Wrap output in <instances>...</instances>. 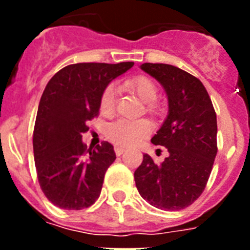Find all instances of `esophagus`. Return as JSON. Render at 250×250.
I'll return each mask as SVG.
<instances>
[{"mask_svg": "<svg viewBox=\"0 0 250 250\" xmlns=\"http://www.w3.org/2000/svg\"><path fill=\"white\" fill-rule=\"evenodd\" d=\"M125 151V149H124V147H121V146H115V154H116V155L118 156H120V155H123V152Z\"/></svg>", "mask_w": 250, "mask_h": 250, "instance_id": "obj_1", "label": "esophagus"}]
</instances>
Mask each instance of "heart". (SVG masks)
Listing matches in <instances>:
<instances>
[{
	"label": "heart",
	"mask_w": 250,
	"mask_h": 250,
	"mask_svg": "<svg viewBox=\"0 0 250 250\" xmlns=\"http://www.w3.org/2000/svg\"><path fill=\"white\" fill-rule=\"evenodd\" d=\"M130 87L136 92L139 98L146 104L155 101L158 96V87L147 77H138L135 80L130 81ZM115 95L116 87L110 83L105 87L100 99V109L105 114H109L114 110ZM152 130V125L146 119H116L110 123L106 127V136L118 146H132L140 143L143 139L146 138Z\"/></svg>",
	"instance_id": "1"
}]
</instances>
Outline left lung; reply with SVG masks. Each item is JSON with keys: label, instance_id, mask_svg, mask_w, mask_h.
Masks as SVG:
<instances>
[{"label": "left lung", "instance_id": "1", "mask_svg": "<svg viewBox=\"0 0 250 250\" xmlns=\"http://www.w3.org/2000/svg\"><path fill=\"white\" fill-rule=\"evenodd\" d=\"M164 87L169 112L152 136L154 145L165 146L169 156L155 164L144 154L134 178L140 195L161 210H182L204 191L216 156V115L199 79L167 63H143Z\"/></svg>", "mask_w": 250, "mask_h": 250}]
</instances>
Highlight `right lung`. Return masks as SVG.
I'll return each mask as SVG.
<instances>
[{"instance_id": "obj_1", "label": "right lung", "mask_w": 250, "mask_h": 250, "mask_svg": "<svg viewBox=\"0 0 250 250\" xmlns=\"http://www.w3.org/2000/svg\"><path fill=\"white\" fill-rule=\"evenodd\" d=\"M134 62H81L61 68L46 85L34 129L40 187L48 200L67 210L96 202L106 170L116 159L107 141L92 149L83 143L86 123L98 116L105 87Z\"/></svg>"}]
</instances>
